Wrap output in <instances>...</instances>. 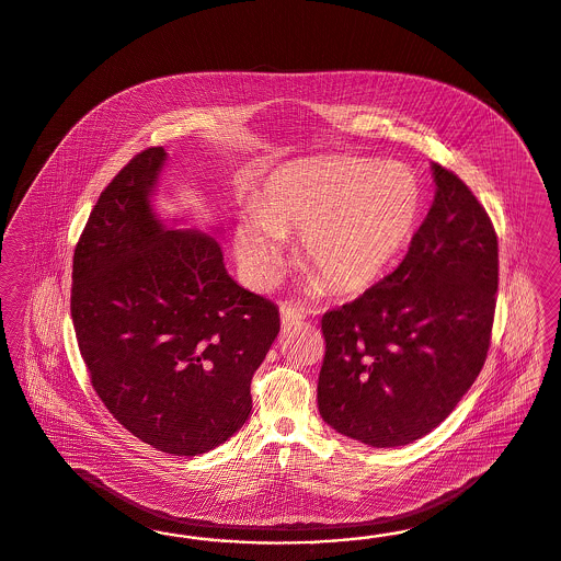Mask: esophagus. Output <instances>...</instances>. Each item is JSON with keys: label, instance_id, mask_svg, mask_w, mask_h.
<instances>
[{"label": "esophagus", "instance_id": "1", "mask_svg": "<svg viewBox=\"0 0 561 561\" xmlns=\"http://www.w3.org/2000/svg\"><path fill=\"white\" fill-rule=\"evenodd\" d=\"M279 314H282V325H286V328L296 325V323H300L305 319V312L296 309V307H291V305H282L279 307Z\"/></svg>", "mask_w": 561, "mask_h": 561}]
</instances>
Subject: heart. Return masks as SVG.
<instances>
[{
	"label": "heart",
	"mask_w": 561,
	"mask_h": 561,
	"mask_svg": "<svg viewBox=\"0 0 561 561\" xmlns=\"http://www.w3.org/2000/svg\"><path fill=\"white\" fill-rule=\"evenodd\" d=\"M423 191L398 161L356 157L309 159L279 168L265 180L254 211L236 228V254L256 288H267L284 265V236L300 233L305 263L333 290L373 286L407 244Z\"/></svg>",
	"instance_id": "1"
}]
</instances>
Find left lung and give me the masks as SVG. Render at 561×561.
Returning a JSON list of instances; mask_svg holds the SVG:
<instances>
[{"mask_svg": "<svg viewBox=\"0 0 561 561\" xmlns=\"http://www.w3.org/2000/svg\"><path fill=\"white\" fill-rule=\"evenodd\" d=\"M435 201L398 270L321 319L317 404L373 447L431 433L474 383L491 346L497 233L472 191L433 163Z\"/></svg>", "mask_w": 561, "mask_h": 561, "instance_id": "8db88e82", "label": "left lung"}]
</instances>
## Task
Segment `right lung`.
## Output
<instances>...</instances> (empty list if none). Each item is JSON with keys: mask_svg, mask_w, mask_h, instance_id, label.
<instances>
[{"mask_svg": "<svg viewBox=\"0 0 561 561\" xmlns=\"http://www.w3.org/2000/svg\"><path fill=\"white\" fill-rule=\"evenodd\" d=\"M163 147L135 154L78 238L70 312L91 386L154 449L196 456L249 421L277 307L238 286L211 236L168 230L151 209Z\"/></svg>", "mask_w": 561, "mask_h": 561, "instance_id": "obj_1", "label": "right lung"}]
</instances>
